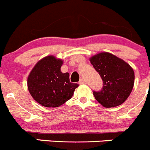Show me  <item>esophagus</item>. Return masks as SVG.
<instances>
[{
    "label": "esophagus",
    "instance_id": "obj_1",
    "mask_svg": "<svg viewBox=\"0 0 150 150\" xmlns=\"http://www.w3.org/2000/svg\"><path fill=\"white\" fill-rule=\"evenodd\" d=\"M86 81H85L84 79H81L80 80V81H79V84H86Z\"/></svg>",
    "mask_w": 150,
    "mask_h": 150
}]
</instances>
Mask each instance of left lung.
Wrapping results in <instances>:
<instances>
[{
  "label": "left lung",
  "instance_id": "obj_1",
  "mask_svg": "<svg viewBox=\"0 0 150 150\" xmlns=\"http://www.w3.org/2000/svg\"><path fill=\"white\" fill-rule=\"evenodd\" d=\"M89 60L103 81L102 90L93 92L96 101L107 108L122 104L134 87L133 68L122 59L108 52L99 53Z\"/></svg>",
  "mask_w": 150,
  "mask_h": 150
}]
</instances>
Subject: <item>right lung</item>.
I'll return each instance as SVG.
<instances>
[{
	"instance_id": "right-lung-1",
	"label": "right lung",
	"mask_w": 150,
	"mask_h": 150,
	"mask_svg": "<svg viewBox=\"0 0 150 150\" xmlns=\"http://www.w3.org/2000/svg\"><path fill=\"white\" fill-rule=\"evenodd\" d=\"M63 60L53 55L39 60L28 77V88L35 101L46 107H58L73 96L78 83L69 82V74L62 73Z\"/></svg>"
}]
</instances>
